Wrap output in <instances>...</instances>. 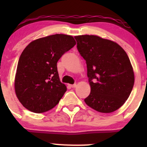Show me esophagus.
<instances>
[{"mask_svg": "<svg viewBox=\"0 0 147 147\" xmlns=\"http://www.w3.org/2000/svg\"><path fill=\"white\" fill-rule=\"evenodd\" d=\"M76 86H77L76 84H71L70 87H72V88H75V87H76Z\"/></svg>", "mask_w": 147, "mask_h": 147, "instance_id": "34e87169", "label": "esophagus"}]
</instances>
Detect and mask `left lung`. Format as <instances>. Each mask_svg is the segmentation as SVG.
I'll use <instances>...</instances> for the list:
<instances>
[{"label": "left lung", "instance_id": "left-lung-1", "mask_svg": "<svg viewBox=\"0 0 147 147\" xmlns=\"http://www.w3.org/2000/svg\"><path fill=\"white\" fill-rule=\"evenodd\" d=\"M75 38L86 61L91 87L84 102L97 112H115L128 99L134 86V71L128 55L117 43L97 35Z\"/></svg>", "mask_w": 147, "mask_h": 147}]
</instances>
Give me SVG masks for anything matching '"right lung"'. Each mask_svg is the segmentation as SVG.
Returning a JSON list of instances; mask_svg holds the SVG:
<instances>
[{"instance_id":"right-lung-1","label":"right lung","mask_w":147,"mask_h":147,"mask_svg":"<svg viewBox=\"0 0 147 147\" xmlns=\"http://www.w3.org/2000/svg\"><path fill=\"white\" fill-rule=\"evenodd\" d=\"M76 44L71 35L55 34L33 40L20 55L15 78L16 96L24 107L42 113L58 104L67 91L57 63Z\"/></svg>"}]
</instances>
